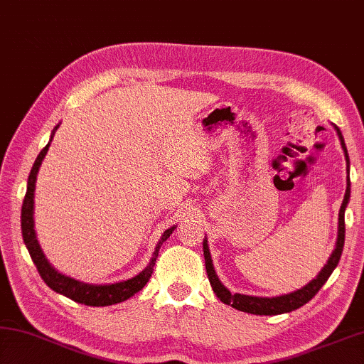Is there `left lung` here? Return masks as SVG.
Returning <instances> with one entry per match:
<instances>
[{
	"instance_id": "obj_1",
	"label": "left lung",
	"mask_w": 364,
	"mask_h": 364,
	"mask_svg": "<svg viewBox=\"0 0 364 364\" xmlns=\"http://www.w3.org/2000/svg\"><path fill=\"white\" fill-rule=\"evenodd\" d=\"M336 132H338L339 140L342 144L343 154H346V161H347V171H348V154H347V148L346 143H343V136L341 134L339 127H336ZM350 199V180H347V189H346V196H343V200L339 210V228H338V242H336V248L333 251V255L329 256L328 262L325 264V267L321 269V272L316 275V279H314L310 283H307L306 287H302L297 291H293L289 294H282V296H275V297H257V296H247V294H239L235 293L232 294L229 289L223 285L221 280L218 279V275L215 272L213 262H211V256H210V250H208V243L207 239L203 240V256H205V269H207V275L210 280V285L213 288L215 294L220 297V299L228 304V306H232L237 310H242V312L247 314H253V315H280V314H287L291 312V310H296L302 307L304 304H307L312 297L320 291V288L325 285L326 280L329 279V275L333 274V270L336 266L339 264L342 250H343V240H346V220H343V213H346L347 203Z\"/></svg>"
}]
</instances>
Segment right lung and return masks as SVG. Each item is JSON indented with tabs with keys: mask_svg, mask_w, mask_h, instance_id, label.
Returning <instances> with one entry per match:
<instances>
[{
	"mask_svg": "<svg viewBox=\"0 0 364 364\" xmlns=\"http://www.w3.org/2000/svg\"><path fill=\"white\" fill-rule=\"evenodd\" d=\"M57 129H58V125L54 130H52L49 143L46 144L41 153L38 154L35 164H33V168L30 171L28 183H26V194H25V199L22 203V216H21L22 237H23L26 250H28L31 259H33V262H35L38 272H39V275H41V279L44 280L46 285H48L50 289H54L55 293L67 296L75 302L84 304V306H92V307L113 306V304L127 301L129 297H132L135 293L140 291V289H143V287L146 285L148 280L151 279V274H153V270H154L156 259H157V256H159V248L162 247V243L168 239L170 234L173 232L175 226L165 230L164 235L161 237L159 243H157L153 257H151V261L148 266L144 267V270H141L140 274L132 277V279H129V280L111 283V285H90V283H82L79 280L71 279V277L57 272V270L50 266L48 257L44 256L41 247H39V242L36 239V232H35V220H33V213H35L33 210H35L36 175H38L39 167H41L44 156L48 154L50 141H52V138H54V134Z\"/></svg>",
	"mask_w": 364,
	"mask_h": 364,
	"instance_id": "1",
	"label": "right lung"
}]
</instances>
